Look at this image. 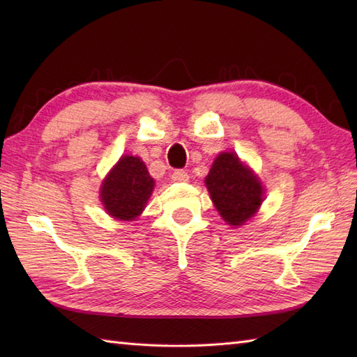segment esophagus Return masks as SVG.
Listing matches in <instances>:
<instances>
[{
    "label": "esophagus",
    "mask_w": 357,
    "mask_h": 357,
    "mask_svg": "<svg viewBox=\"0 0 357 357\" xmlns=\"http://www.w3.org/2000/svg\"><path fill=\"white\" fill-rule=\"evenodd\" d=\"M188 178H190V176H188V173L184 172V170H174L172 173L173 183H187Z\"/></svg>",
    "instance_id": "1"
}]
</instances>
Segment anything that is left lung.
<instances>
[{
  "label": "left lung",
  "instance_id": "obj_1",
  "mask_svg": "<svg viewBox=\"0 0 357 357\" xmlns=\"http://www.w3.org/2000/svg\"><path fill=\"white\" fill-rule=\"evenodd\" d=\"M206 185L219 215L233 227L244 225L264 201L261 181L233 151L218 155Z\"/></svg>",
  "mask_w": 357,
  "mask_h": 357
}]
</instances>
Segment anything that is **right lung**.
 <instances>
[{
	"label": "right lung",
	"instance_id": "add662e5",
	"mask_svg": "<svg viewBox=\"0 0 357 357\" xmlns=\"http://www.w3.org/2000/svg\"><path fill=\"white\" fill-rule=\"evenodd\" d=\"M155 181L138 156H121L101 185V202L107 213L119 221L138 218L153 192Z\"/></svg>",
	"mask_w": 357,
	"mask_h": 357
}]
</instances>
